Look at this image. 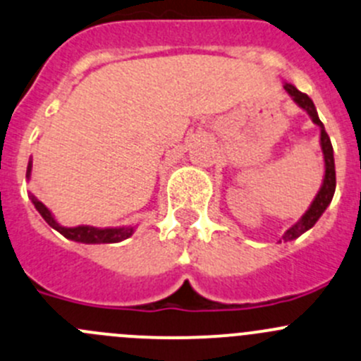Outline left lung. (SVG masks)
I'll return each mask as SVG.
<instances>
[{
  "instance_id": "left-lung-1",
  "label": "left lung",
  "mask_w": 361,
  "mask_h": 361,
  "mask_svg": "<svg viewBox=\"0 0 361 361\" xmlns=\"http://www.w3.org/2000/svg\"><path fill=\"white\" fill-rule=\"evenodd\" d=\"M284 90L289 93V95L293 97V100H295V102L298 104L300 107H303V109H305L307 113L310 114V118H312L314 123H316L317 127H321V148H323L324 166H326V171H324L323 187H321L319 194L316 195L314 202L310 204L309 212H307L305 215L300 219V222H296L295 226H293L291 229H289L288 233L284 234V241H291V240H295V238L302 236L305 231H309L310 227H312L314 224L319 220V216L323 215L324 209L328 208V204H330L331 199H334L335 185H337V180H335L334 148H331V142H330V137H328L326 130H324V125L321 123L319 116H317V111H316V107H314V102L309 99V97L305 95V93H302L300 90H296L293 84H286Z\"/></svg>"
}]
</instances>
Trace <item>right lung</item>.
<instances>
[{
	"label": "right lung",
	"mask_w": 361,
	"mask_h": 361,
	"mask_svg": "<svg viewBox=\"0 0 361 361\" xmlns=\"http://www.w3.org/2000/svg\"><path fill=\"white\" fill-rule=\"evenodd\" d=\"M31 173V162L27 164V176ZM31 202L35 204V208L38 209L42 216H44L45 222L51 227H54L58 233H61L63 236L68 238V240L79 241V243H116V241L127 240L134 229L132 227H120V229H97V227L90 226H79V227H61L59 224H56V220L52 219L51 212L38 201L35 195H31Z\"/></svg>",
	"instance_id": "right-lung-1"
}]
</instances>
